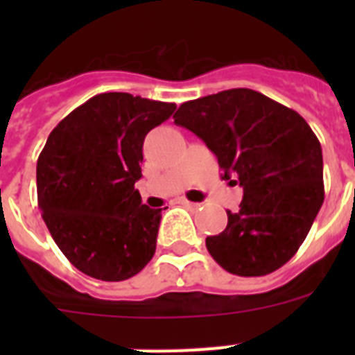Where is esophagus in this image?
<instances>
[{"mask_svg": "<svg viewBox=\"0 0 355 355\" xmlns=\"http://www.w3.org/2000/svg\"><path fill=\"white\" fill-rule=\"evenodd\" d=\"M180 205L184 206V208H188V209H199L200 208L199 202H192V200H188V199H180Z\"/></svg>", "mask_w": 355, "mask_h": 355, "instance_id": "obj_1", "label": "esophagus"}]
</instances>
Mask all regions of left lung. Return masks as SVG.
Masks as SVG:
<instances>
[{
	"mask_svg": "<svg viewBox=\"0 0 355 355\" xmlns=\"http://www.w3.org/2000/svg\"><path fill=\"white\" fill-rule=\"evenodd\" d=\"M174 122L202 139L225 180L243 188L224 231L206 238L211 258L241 277L272 274L290 261L324 202L322 146L309 124L250 89L183 103Z\"/></svg>",
	"mask_w": 355,
	"mask_h": 355,
	"instance_id": "1",
	"label": "left lung"
}]
</instances>
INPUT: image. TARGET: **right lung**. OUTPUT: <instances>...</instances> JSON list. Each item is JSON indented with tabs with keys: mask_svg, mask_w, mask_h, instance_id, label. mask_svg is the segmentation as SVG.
I'll use <instances>...</instances> for the list:
<instances>
[{
	"mask_svg": "<svg viewBox=\"0 0 355 355\" xmlns=\"http://www.w3.org/2000/svg\"><path fill=\"white\" fill-rule=\"evenodd\" d=\"M174 103L106 92L72 110L37 159V199L53 240L78 270L101 281L139 274L156 250L162 209L142 205L144 139Z\"/></svg>",
	"mask_w": 355,
	"mask_h": 355,
	"instance_id": "1",
	"label": "right lung"
}]
</instances>
